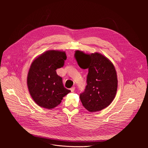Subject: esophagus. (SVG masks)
<instances>
[{
	"instance_id": "34e87169",
	"label": "esophagus",
	"mask_w": 148,
	"mask_h": 148,
	"mask_svg": "<svg viewBox=\"0 0 148 148\" xmlns=\"http://www.w3.org/2000/svg\"><path fill=\"white\" fill-rule=\"evenodd\" d=\"M70 90H71V92H74V90H75V87H72Z\"/></svg>"
}]
</instances>
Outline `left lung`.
<instances>
[{
	"instance_id": "left-lung-1",
	"label": "left lung",
	"mask_w": 148,
	"mask_h": 148,
	"mask_svg": "<svg viewBox=\"0 0 148 148\" xmlns=\"http://www.w3.org/2000/svg\"><path fill=\"white\" fill-rule=\"evenodd\" d=\"M75 57L81 68L88 70L86 89L79 94L84 107L90 112L107 107L115 97L118 86L113 64L98 53L90 55L77 50Z\"/></svg>"
}]
</instances>
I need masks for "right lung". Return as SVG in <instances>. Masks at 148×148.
<instances>
[{
	"mask_svg": "<svg viewBox=\"0 0 148 148\" xmlns=\"http://www.w3.org/2000/svg\"><path fill=\"white\" fill-rule=\"evenodd\" d=\"M66 59L64 51L49 50L32 62L27 75V86L31 97L39 106L52 109L71 91L64 87L62 78L56 72L64 66Z\"/></svg>",
	"mask_w": 148,
	"mask_h": 148,
	"instance_id": "obj_1",
	"label": "right lung"
}]
</instances>
